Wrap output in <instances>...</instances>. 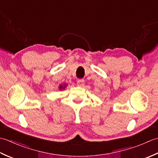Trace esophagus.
<instances>
[{"mask_svg":"<svg viewBox=\"0 0 158 158\" xmlns=\"http://www.w3.org/2000/svg\"><path fill=\"white\" fill-rule=\"evenodd\" d=\"M77 85H78V86H80V87H82V86L85 85V80L83 79H79L78 80V82H77Z\"/></svg>","mask_w":158,"mask_h":158,"instance_id":"esophagus-1","label":"esophagus"}]
</instances>
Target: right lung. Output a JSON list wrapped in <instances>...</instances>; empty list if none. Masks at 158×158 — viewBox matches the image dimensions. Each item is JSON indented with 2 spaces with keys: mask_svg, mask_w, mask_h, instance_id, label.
I'll return each instance as SVG.
<instances>
[{
  "mask_svg": "<svg viewBox=\"0 0 158 158\" xmlns=\"http://www.w3.org/2000/svg\"><path fill=\"white\" fill-rule=\"evenodd\" d=\"M67 84H66V83L63 84V85H60L59 86V90H64L67 87Z\"/></svg>",
  "mask_w": 158,
  "mask_h": 158,
  "instance_id": "1",
  "label": "right lung"
}]
</instances>
